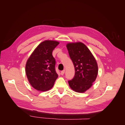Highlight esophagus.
Listing matches in <instances>:
<instances>
[{"label": "esophagus", "mask_w": 125, "mask_h": 125, "mask_svg": "<svg viewBox=\"0 0 125 125\" xmlns=\"http://www.w3.org/2000/svg\"><path fill=\"white\" fill-rule=\"evenodd\" d=\"M65 73V70H63L62 71H61V74H62V75H63L64 74V73Z\"/></svg>", "instance_id": "34e87169"}]
</instances>
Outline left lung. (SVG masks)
Wrapping results in <instances>:
<instances>
[{
  "mask_svg": "<svg viewBox=\"0 0 125 125\" xmlns=\"http://www.w3.org/2000/svg\"><path fill=\"white\" fill-rule=\"evenodd\" d=\"M66 46L75 69L74 76L68 81L69 85L75 92H85L91 87L97 77L96 60L83 43H69Z\"/></svg>",
  "mask_w": 125,
  "mask_h": 125,
  "instance_id": "1",
  "label": "left lung"
}]
</instances>
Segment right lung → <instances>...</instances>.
<instances>
[{"label": "right lung", "instance_id": "obj_1", "mask_svg": "<svg viewBox=\"0 0 125 125\" xmlns=\"http://www.w3.org/2000/svg\"><path fill=\"white\" fill-rule=\"evenodd\" d=\"M59 43L46 40L41 43L28 58L25 73L33 88L40 91H46L54 86L58 78L55 70V59L52 55Z\"/></svg>", "mask_w": 125, "mask_h": 125}]
</instances>
